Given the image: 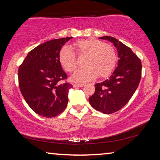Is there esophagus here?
<instances>
[{"mask_svg":"<svg viewBox=\"0 0 160 160\" xmlns=\"http://www.w3.org/2000/svg\"><path fill=\"white\" fill-rule=\"evenodd\" d=\"M85 85V84H77V83H75L73 84V87L74 88H82Z\"/></svg>","mask_w":160,"mask_h":160,"instance_id":"esophagus-1","label":"esophagus"}]
</instances>
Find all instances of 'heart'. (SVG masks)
<instances>
[{"instance_id": "obj_1", "label": "heart", "mask_w": 160, "mask_h": 160, "mask_svg": "<svg viewBox=\"0 0 160 160\" xmlns=\"http://www.w3.org/2000/svg\"><path fill=\"white\" fill-rule=\"evenodd\" d=\"M72 47L77 55L86 56L84 60L85 66L78 70L72 75L71 80L74 82H88L95 79L97 76L107 78L115 70L117 56L112 45L90 38L78 40L73 43ZM75 53L68 47H62L59 51V62L63 69L68 72L75 71L78 67Z\"/></svg>"}]
</instances>
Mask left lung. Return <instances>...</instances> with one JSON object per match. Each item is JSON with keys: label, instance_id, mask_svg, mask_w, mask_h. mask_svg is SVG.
Returning a JSON list of instances; mask_svg holds the SVG:
<instances>
[{"label": "left lung", "instance_id": "1", "mask_svg": "<svg viewBox=\"0 0 160 160\" xmlns=\"http://www.w3.org/2000/svg\"><path fill=\"white\" fill-rule=\"evenodd\" d=\"M112 42L117 48L118 66L109 79L95 84V92L89 98L94 109L105 114L118 112L133 95L141 79L140 59L131 48L112 37H99Z\"/></svg>", "mask_w": 160, "mask_h": 160}]
</instances>
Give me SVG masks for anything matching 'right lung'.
<instances>
[{
    "label": "right lung",
    "mask_w": 160,
    "mask_h": 160,
    "mask_svg": "<svg viewBox=\"0 0 160 160\" xmlns=\"http://www.w3.org/2000/svg\"><path fill=\"white\" fill-rule=\"evenodd\" d=\"M72 37L48 41L29 51L19 67V87L34 112L46 118L55 117L66 109L72 85L61 66L58 54ZM65 81L64 83H61Z\"/></svg>",
    "instance_id": "obj_1"
}]
</instances>
